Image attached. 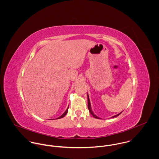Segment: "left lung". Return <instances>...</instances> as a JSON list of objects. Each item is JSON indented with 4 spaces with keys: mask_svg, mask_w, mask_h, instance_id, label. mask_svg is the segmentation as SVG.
<instances>
[{
    "mask_svg": "<svg viewBox=\"0 0 159 159\" xmlns=\"http://www.w3.org/2000/svg\"><path fill=\"white\" fill-rule=\"evenodd\" d=\"M88 110H89V111L90 112V113L93 115V116L94 117V118H97V119H101V118H99V117H98L96 115H94V113H93V110H92V109H91V104H90V101H89V96H88ZM122 112H121V113H120L119 114H118V115H115V116H113L112 117H111V118H116V117H117L118 116H119L121 113Z\"/></svg>",
    "mask_w": 159,
    "mask_h": 159,
    "instance_id": "left-lung-1",
    "label": "left lung"
}]
</instances>
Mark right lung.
<instances>
[{"mask_svg": "<svg viewBox=\"0 0 159 159\" xmlns=\"http://www.w3.org/2000/svg\"><path fill=\"white\" fill-rule=\"evenodd\" d=\"M68 108H69V106H68ZM68 108L66 110V111H65V112H64V113H63V114H62L60 117H58V118H57V119H60V118H63V117H64V116L67 114V113H68Z\"/></svg>", "mask_w": 159, "mask_h": 159, "instance_id": "right-lung-1", "label": "right lung"}]
</instances>
